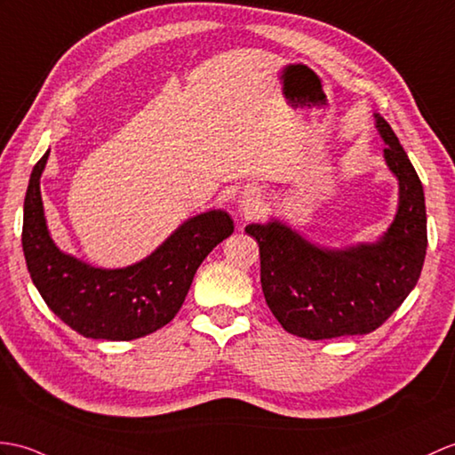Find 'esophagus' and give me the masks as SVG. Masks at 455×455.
<instances>
[{"mask_svg":"<svg viewBox=\"0 0 455 455\" xmlns=\"http://www.w3.org/2000/svg\"><path fill=\"white\" fill-rule=\"evenodd\" d=\"M259 205H261V194L258 188H246L238 197V207L244 217H250L256 213Z\"/></svg>","mask_w":455,"mask_h":455,"instance_id":"obj_1","label":"esophagus"}]
</instances>
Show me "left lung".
<instances>
[{
    "label": "left lung",
    "instance_id": "obj_1",
    "mask_svg": "<svg viewBox=\"0 0 455 455\" xmlns=\"http://www.w3.org/2000/svg\"><path fill=\"white\" fill-rule=\"evenodd\" d=\"M384 161L397 178L392 225L376 242L327 248L284 220L251 223L261 261V291L284 331L304 339H333L374 331L415 289L427 256L422 184L397 135L379 114Z\"/></svg>",
    "mask_w": 455,
    "mask_h": 455
}]
</instances>
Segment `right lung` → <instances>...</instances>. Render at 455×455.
I'll return each instance as SVG.
<instances>
[{"label":"right lung","mask_w":455,"mask_h":455,"mask_svg":"<svg viewBox=\"0 0 455 455\" xmlns=\"http://www.w3.org/2000/svg\"><path fill=\"white\" fill-rule=\"evenodd\" d=\"M50 151L35 164L23 209L27 267L48 308L83 337L132 341L171 322L182 308L197 267L209 251L232 235L223 209L186 219L161 246L125 267H94L61 251L52 238L40 176Z\"/></svg>","instance_id":"1"}]
</instances>
